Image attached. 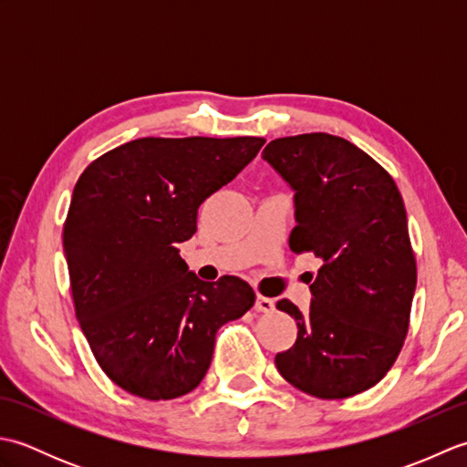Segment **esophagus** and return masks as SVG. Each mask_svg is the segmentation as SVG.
Returning a JSON list of instances; mask_svg holds the SVG:
<instances>
[{"label": "esophagus", "mask_w": 467, "mask_h": 467, "mask_svg": "<svg viewBox=\"0 0 467 467\" xmlns=\"http://www.w3.org/2000/svg\"><path fill=\"white\" fill-rule=\"evenodd\" d=\"M254 309L259 313H273L275 311V301L269 299V296L259 295V296H256V301H254Z\"/></svg>", "instance_id": "1"}]
</instances>
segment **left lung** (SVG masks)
<instances>
[{"instance_id": "1", "label": "left lung", "mask_w": 467, "mask_h": 467, "mask_svg": "<svg viewBox=\"0 0 467 467\" xmlns=\"http://www.w3.org/2000/svg\"><path fill=\"white\" fill-rule=\"evenodd\" d=\"M263 161L295 192L291 249L323 263L309 311L276 303L299 331L275 365L315 398H351L383 379L408 335L418 273L401 194L371 156L325 132L276 138Z\"/></svg>"}]
</instances>
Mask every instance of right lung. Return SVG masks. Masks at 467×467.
Masks as SVG:
<instances>
[{
	"label": "right lung",
	"instance_id": "add662e5",
	"mask_svg": "<svg viewBox=\"0 0 467 467\" xmlns=\"http://www.w3.org/2000/svg\"><path fill=\"white\" fill-rule=\"evenodd\" d=\"M265 138H138L86 168L64 224V254L98 365L144 400H174L202 381L216 331L254 305L239 276L188 271L178 244L208 196L259 154Z\"/></svg>",
	"mask_w": 467,
	"mask_h": 467
}]
</instances>
